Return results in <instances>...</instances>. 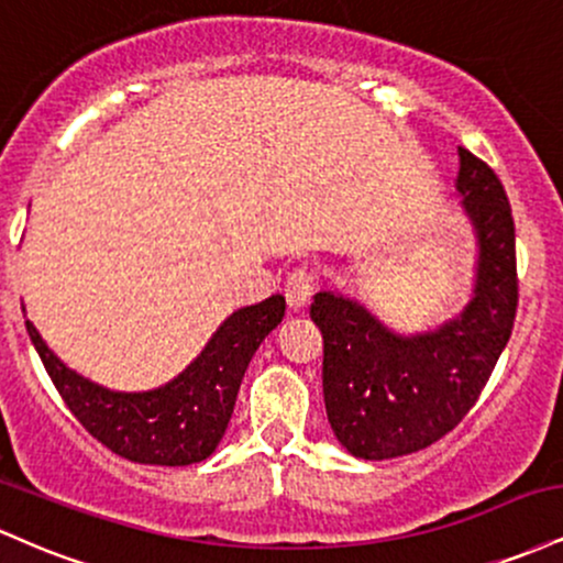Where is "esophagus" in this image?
Returning a JSON list of instances; mask_svg holds the SVG:
<instances>
[{
    "label": "esophagus",
    "instance_id": "34e87169",
    "mask_svg": "<svg viewBox=\"0 0 563 563\" xmlns=\"http://www.w3.org/2000/svg\"><path fill=\"white\" fill-rule=\"evenodd\" d=\"M309 296H312V275H309L307 267H299L294 269V273H288L286 277V299L294 309H301L303 303L309 301Z\"/></svg>",
    "mask_w": 563,
    "mask_h": 563
}]
</instances>
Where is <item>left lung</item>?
<instances>
[{
  "label": "left lung",
  "mask_w": 563,
  "mask_h": 563,
  "mask_svg": "<svg viewBox=\"0 0 563 563\" xmlns=\"http://www.w3.org/2000/svg\"><path fill=\"white\" fill-rule=\"evenodd\" d=\"M457 190L479 238V280L457 320L434 333H391L344 296H314L322 394L335 439L365 461L410 455L450 434L476 405L519 307L510 200L487 161L457 147Z\"/></svg>",
  "instance_id": "obj_1"
}]
</instances>
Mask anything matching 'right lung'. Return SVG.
Returning a JSON list of instances; mask_svg holds the SVG:
<instances>
[{"label": "right lung", "mask_w": 563, "mask_h": 563, "mask_svg": "<svg viewBox=\"0 0 563 563\" xmlns=\"http://www.w3.org/2000/svg\"><path fill=\"white\" fill-rule=\"evenodd\" d=\"M283 314V296L238 309L183 376L142 394L108 391L76 376L49 352L29 320L25 331L63 402L97 442L132 463L190 466L217 450L230 423L245 367Z\"/></svg>", "instance_id": "add662e5"}]
</instances>
